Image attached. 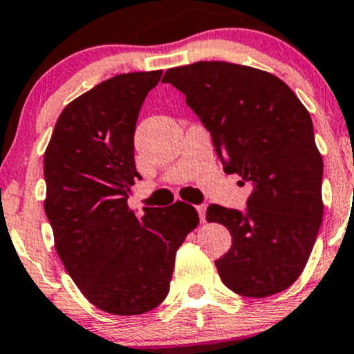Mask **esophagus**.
<instances>
[{"label":"esophagus","mask_w":354,"mask_h":354,"mask_svg":"<svg viewBox=\"0 0 354 354\" xmlns=\"http://www.w3.org/2000/svg\"><path fill=\"white\" fill-rule=\"evenodd\" d=\"M205 210H207L205 205H197V212H198L200 221H202V223H205Z\"/></svg>","instance_id":"obj_1"}]
</instances>
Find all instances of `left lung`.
<instances>
[{
    "instance_id": "left-lung-1",
    "label": "left lung",
    "mask_w": 354,
    "mask_h": 354,
    "mask_svg": "<svg viewBox=\"0 0 354 354\" xmlns=\"http://www.w3.org/2000/svg\"><path fill=\"white\" fill-rule=\"evenodd\" d=\"M162 82L183 92L224 171L252 187L245 212L207 209V221L226 226L233 240L216 260L221 281L248 298L284 291L305 269L324 216L310 113L281 78L252 66L198 62L169 68Z\"/></svg>"
}]
</instances>
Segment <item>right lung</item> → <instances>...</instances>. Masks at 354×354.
<instances>
[{"mask_svg": "<svg viewBox=\"0 0 354 354\" xmlns=\"http://www.w3.org/2000/svg\"><path fill=\"white\" fill-rule=\"evenodd\" d=\"M162 70L108 78L59 114L44 154V210L55 248L82 295L113 315L151 312L169 292L174 257L198 226L192 205L144 207L127 198L135 178L133 135Z\"/></svg>", "mask_w": 354, "mask_h": 354, "instance_id": "obj_1", "label": "right lung"}]
</instances>
